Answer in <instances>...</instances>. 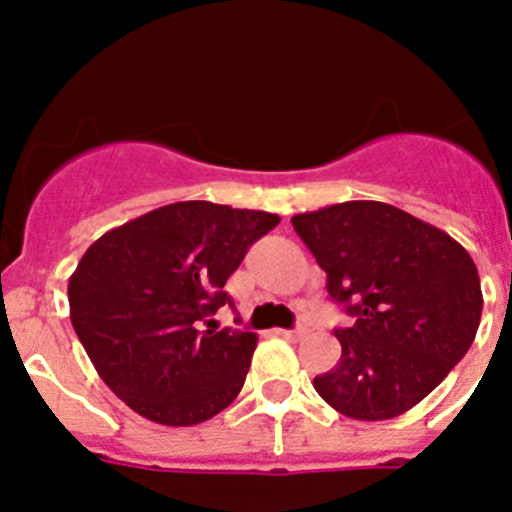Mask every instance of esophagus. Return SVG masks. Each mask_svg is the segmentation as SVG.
Returning a JSON list of instances; mask_svg holds the SVG:
<instances>
[{
	"label": "esophagus",
	"mask_w": 512,
	"mask_h": 512,
	"mask_svg": "<svg viewBox=\"0 0 512 512\" xmlns=\"http://www.w3.org/2000/svg\"><path fill=\"white\" fill-rule=\"evenodd\" d=\"M277 336L282 338H289V341H300L302 336H307L305 328H295V330H284V328H277Z\"/></svg>",
	"instance_id": "obj_1"
}]
</instances>
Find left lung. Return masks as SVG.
Returning a JSON list of instances; mask_svg holds the SVG:
<instances>
[{"instance_id":"8db88e82","label":"left lung","mask_w":512,"mask_h":512,"mask_svg":"<svg viewBox=\"0 0 512 512\" xmlns=\"http://www.w3.org/2000/svg\"><path fill=\"white\" fill-rule=\"evenodd\" d=\"M356 323L336 328L341 361L312 387L356 420H390L431 395L464 359L482 318L467 248L387 202L354 200L292 217Z\"/></svg>"}]
</instances>
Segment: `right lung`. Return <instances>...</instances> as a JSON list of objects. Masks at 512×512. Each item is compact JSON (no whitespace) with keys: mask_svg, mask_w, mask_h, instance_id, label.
<instances>
[{"mask_svg":"<svg viewBox=\"0 0 512 512\" xmlns=\"http://www.w3.org/2000/svg\"><path fill=\"white\" fill-rule=\"evenodd\" d=\"M279 223L261 210L174 202L97 238L69 279L71 325L102 382L161 425H197L238 397L256 333L215 330L225 282ZM208 330H204V323Z\"/></svg>","mask_w":512,"mask_h":512,"instance_id":"1","label":"right lung"}]
</instances>
